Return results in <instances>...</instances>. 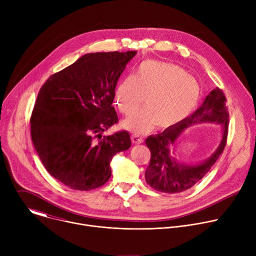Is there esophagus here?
I'll list each match as a JSON object with an SVG mask.
<instances>
[{"label": "esophagus", "instance_id": "1", "mask_svg": "<svg viewBox=\"0 0 256 256\" xmlns=\"http://www.w3.org/2000/svg\"><path fill=\"white\" fill-rule=\"evenodd\" d=\"M132 142L134 144H140L144 142V138L142 136H140L138 134H132Z\"/></svg>", "mask_w": 256, "mask_h": 256}]
</instances>
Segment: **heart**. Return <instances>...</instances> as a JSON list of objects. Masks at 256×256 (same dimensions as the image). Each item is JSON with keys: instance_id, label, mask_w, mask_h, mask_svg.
<instances>
[{"instance_id": "obj_1", "label": "heart", "mask_w": 256, "mask_h": 256, "mask_svg": "<svg viewBox=\"0 0 256 256\" xmlns=\"http://www.w3.org/2000/svg\"><path fill=\"white\" fill-rule=\"evenodd\" d=\"M138 109L124 122V126L134 132L142 134L154 126L171 128L184 120L196 105L200 88L198 81L188 76L181 66L159 60H144L118 86L116 105L128 116L142 102Z\"/></svg>"}]
</instances>
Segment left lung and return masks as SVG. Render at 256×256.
<instances>
[{
  "instance_id": "1",
  "label": "left lung",
  "mask_w": 256,
  "mask_h": 256,
  "mask_svg": "<svg viewBox=\"0 0 256 256\" xmlns=\"http://www.w3.org/2000/svg\"><path fill=\"white\" fill-rule=\"evenodd\" d=\"M226 96L220 88H216L206 97L196 110L177 124L167 128L164 132L150 136L146 144L151 151L149 166L144 172L147 184L157 192L178 194L192 188L216 163L223 153L227 142L229 112ZM202 122L220 123L224 128L222 140L214 154L204 162L196 166L177 164L172 154L174 146L186 128Z\"/></svg>"
}]
</instances>
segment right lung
I'll return each mask as SVG.
<instances>
[{"instance_id":"add662e5","label":"right lung","mask_w":256,"mask_h":256,"mask_svg":"<svg viewBox=\"0 0 256 256\" xmlns=\"http://www.w3.org/2000/svg\"><path fill=\"white\" fill-rule=\"evenodd\" d=\"M136 54H85L38 92L30 118L34 148L48 172L70 188L102 186L112 176V157L130 147L126 130L102 134L118 122L112 106L116 83Z\"/></svg>"}]
</instances>
